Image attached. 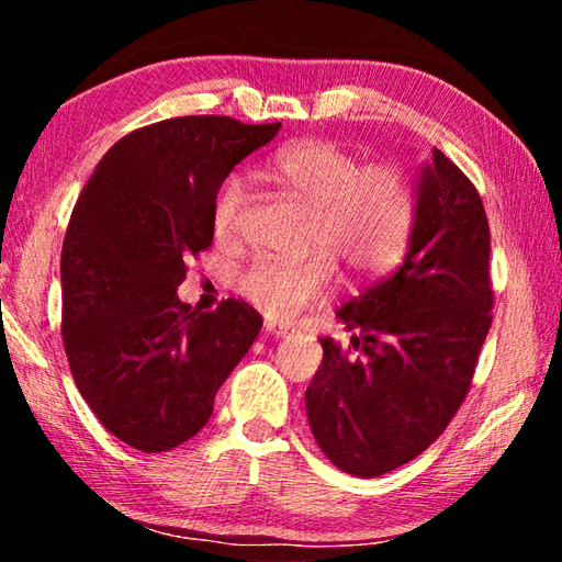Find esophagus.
Masks as SVG:
<instances>
[{"mask_svg":"<svg viewBox=\"0 0 562 562\" xmlns=\"http://www.w3.org/2000/svg\"><path fill=\"white\" fill-rule=\"evenodd\" d=\"M265 335H272V337H278V339H284V337L294 335V329L288 327V325H278V322H265Z\"/></svg>","mask_w":562,"mask_h":562,"instance_id":"esophagus-1","label":"esophagus"}]
</instances>
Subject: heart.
I'll return each instance as SVG.
<instances>
[{
  "mask_svg": "<svg viewBox=\"0 0 562 562\" xmlns=\"http://www.w3.org/2000/svg\"><path fill=\"white\" fill-rule=\"evenodd\" d=\"M265 178L307 207V247L322 250L304 260H260L245 272L240 290L270 317H292L319 304L335 284V265L357 280L392 270L412 237L414 195L402 170L361 166L327 140L294 144L265 164ZM245 183L233 173L217 188L213 231L233 240L240 227Z\"/></svg>",
  "mask_w": 562,
  "mask_h": 562,
  "instance_id": "heart-1",
  "label": "heart"
}]
</instances>
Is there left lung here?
Instances as JSON below:
<instances>
[{"mask_svg": "<svg viewBox=\"0 0 562 562\" xmlns=\"http://www.w3.org/2000/svg\"><path fill=\"white\" fill-rule=\"evenodd\" d=\"M402 268L337 312L351 349L304 392L310 429L345 473L372 479L429 449L469 394L491 329V233L471 180L439 148L418 166Z\"/></svg>", "mask_w": 562, "mask_h": 562, "instance_id": "left-lung-1", "label": "left lung"}]
</instances>
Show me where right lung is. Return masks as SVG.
Masks as SVG:
<instances>
[{"mask_svg":"<svg viewBox=\"0 0 562 562\" xmlns=\"http://www.w3.org/2000/svg\"><path fill=\"white\" fill-rule=\"evenodd\" d=\"M282 123L168 119L133 131L99 160L61 247V337L74 382L106 429L133 449L170 451L213 414L217 389L262 317L225 300H178L186 258L213 243L223 180Z\"/></svg>","mask_w":562,"mask_h":562,"instance_id":"add662e5","label":"right lung"}]
</instances>
